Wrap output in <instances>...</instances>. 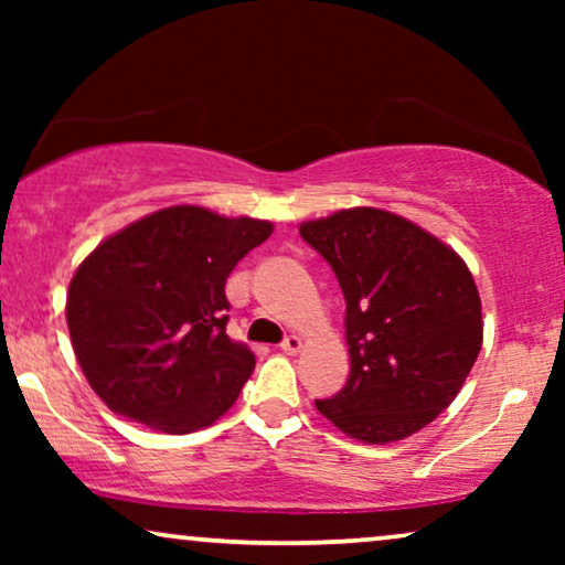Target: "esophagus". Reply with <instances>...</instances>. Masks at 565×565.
<instances>
[{"label":"esophagus","instance_id":"1","mask_svg":"<svg viewBox=\"0 0 565 565\" xmlns=\"http://www.w3.org/2000/svg\"><path fill=\"white\" fill-rule=\"evenodd\" d=\"M300 347H303V339L296 337V334H290V337H285V339H282L280 350H282L285 354H298V352H300Z\"/></svg>","mask_w":565,"mask_h":565}]
</instances>
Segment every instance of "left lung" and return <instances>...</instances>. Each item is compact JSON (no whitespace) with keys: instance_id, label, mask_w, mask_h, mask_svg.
<instances>
[{"instance_id":"obj_1","label":"left lung","mask_w":565,"mask_h":565,"mask_svg":"<svg viewBox=\"0 0 565 565\" xmlns=\"http://www.w3.org/2000/svg\"><path fill=\"white\" fill-rule=\"evenodd\" d=\"M344 292L350 377L316 408L344 435L385 445L443 414L481 352V298L450 246L412 221L352 207L300 226Z\"/></svg>"}]
</instances>
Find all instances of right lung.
<instances>
[{
    "instance_id": "1",
    "label": "right lung",
    "mask_w": 565,
    "mask_h": 565,
    "mask_svg": "<svg viewBox=\"0 0 565 565\" xmlns=\"http://www.w3.org/2000/svg\"><path fill=\"white\" fill-rule=\"evenodd\" d=\"M273 223L174 205L105 238L66 298L74 354L122 419L188 435L234 406L254 354L226 334V280Z\"/></svg>"
}]
</instances>
